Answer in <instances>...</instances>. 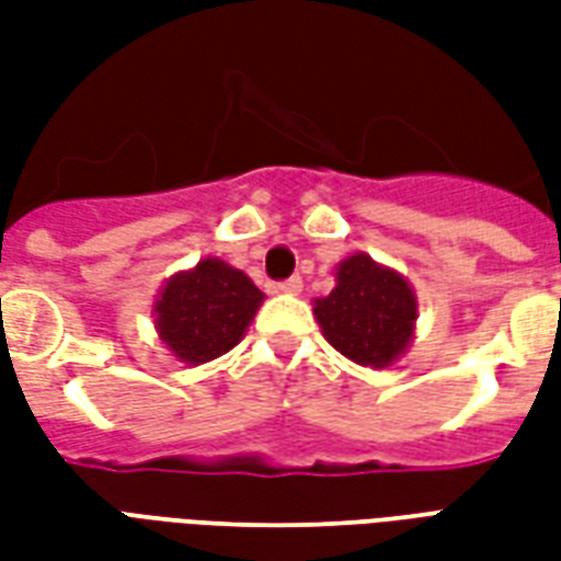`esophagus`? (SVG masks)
I'll use <instances>...</instances> for the list:
<instances>
[{
  "label": "esophagus",
  "mask_w": 561,
  "mask_h": 561,
  "mask_svg": "<svg viewBox=\"0 0 561 561\" xmlns=\"http://www.w3.org/2000/svg\"><path fill=\"white\" fill-rule=\"evenodd\" d=\"M273 288H276V291H282V294H300V291H304V279H300V276H291V279L276 282Z\"/></svg>",
  "instance_id": "34e87169"
}]
</instances>
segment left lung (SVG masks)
Returning <instances> with one entry per match:
<instances>
[{
    "instance_id": "obj_1",
    "label": "left lung",
    "mask_w": 561,
    "mask_h": 561,
    "mask_svg": "<svg viewBox=\"0 0 561 561\" xmlns=\"http://www.w3.org/2000/svg\"><path fill=\"white\" fill-rule=\"evenodd\" d=\"M316 318L336 352L381 369L409 348L417 304L400 273L352 255L340 264L336 288L316 300Z\"/></svg>"
}]
</instances>
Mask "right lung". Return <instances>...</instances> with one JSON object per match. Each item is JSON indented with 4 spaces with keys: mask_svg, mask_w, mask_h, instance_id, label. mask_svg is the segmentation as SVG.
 I'll return each instance as SVG.
<instances>
[{
    "mask_svg": "<svg viewBox=\"0 0 561 561\" xmlns=\"http://www.w3.org/2000/svg\"><path fill=\"white\" fill-rule=\"evenodd\" d=\"M261 300L264 294L245 273L207 257L164 285L156 300V328L183 364H207L243 340Z\"/></svg>",
    "mask_w": 561,
    "mask_h": 561,
    "instance_id": "obj_1",
    "label": "right lung"
}]
</instances>
